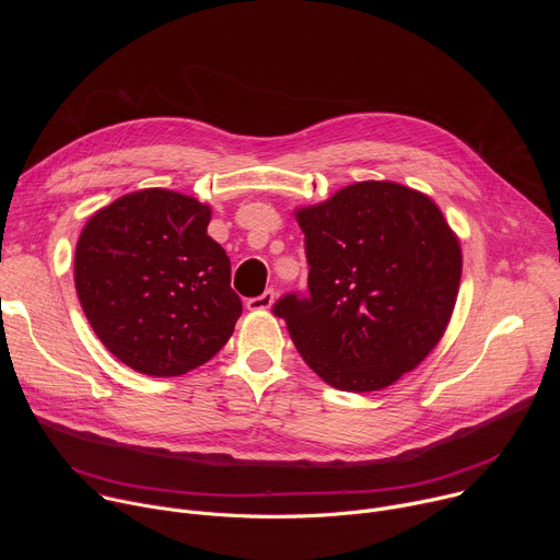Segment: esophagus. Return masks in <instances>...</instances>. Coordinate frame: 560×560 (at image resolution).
I'll return each instance as SVG.
<instances>
[{"mask_svg":"<svg viewBox=\"0 0 560 560\" xmlns=\"http://www.w3.org/2000/svg\"><path fill=\"white\" fill-rule=\"evenodd\" d=\"M272 301H275V290H272V288H268V290H266V292H261L259 296L248 299V301H246V305H248V310H268V307L272 305Z\"/></svg>","mask_w":560,"mask_h":560,"instance_id":"34e87169","label":"esophagus"}]
</instances>
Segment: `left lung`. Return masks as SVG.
Listing matches in <instances>:
<instances>
[{
	"label": "left lung",
	"instance_id": "obj_1",
	"mask_svg": "<svg viewBox=\"0 0 560 560\" xmlns=\"http://www.w3.org/2000/svg\"><path fill=\"white\" fill-rule=\"evenodd\" d=\"M307 292L281 316L303 361L332 387L374 392L441 341L460 283V246L436 203L394 182H359L299 208Z\"/></svg>",
	"mask_w": 560,
	"mask_h": 560
}]
</instances>
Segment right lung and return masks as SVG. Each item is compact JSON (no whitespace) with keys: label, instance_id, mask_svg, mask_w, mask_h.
<instances>
[{"label":"right lung","instance_id":"right-lung-1","mask_svg":"<svg viewBox=\"0 0 560 560\" xmlns=\"http://www.w3.org/2000/svg\"><path fill=\"white\" fill-rule=\"evenodd\" d=\"M210 208L145 188L97 210L79 234L74 288L100 341L148 376H179L230 339L242 299L208 236Z\"/></svg>","mask_w":560,"mask_h":560}]
</instances>
